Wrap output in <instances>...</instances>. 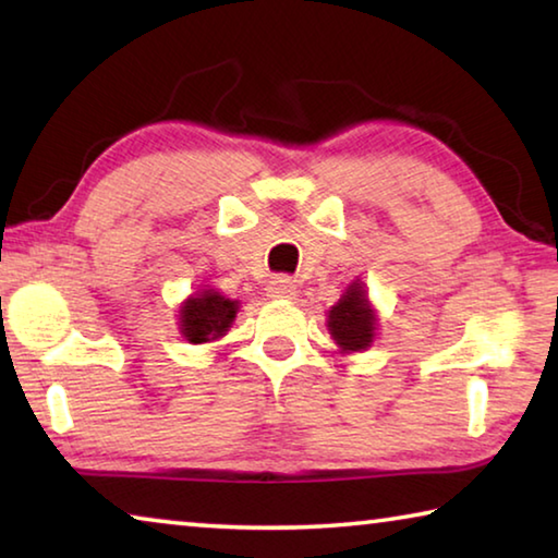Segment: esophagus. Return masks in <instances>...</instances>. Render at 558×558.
Here are the masks:
<instances>
[{"mask_svg": "<svg viewBox=\"0 0 558 558\" xmlns=\"http://www.w3.org/2000/svg\"><path fill=\"white\" fill-rule=\"evenodd\" d=\"M268 292H270V298H292L295 295V282H292L290 278H276V280H270Z\"/></svg>", "mask_w": 558, "mask_h": 558, "instance_id": "1", "label": "esophagus"}]
</instances>
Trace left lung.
Listing matches in <instances>:
<instances>
[{
    "label": "left lung",
    "instance_id": "8db88e82",
    "mask_svg": "<svg viewBox=\"0 0 558 558\" xmlns=\"http://www.w3.org/2000/svg\"><path fill=\"white\" fill-rule=\"evenodd\" d=\"M327 329L342 354L364 352L376 339L379 317L366 292V282H349L337 305L327 310Z\"/></svg>",
    "mask_w": 558,
    "mask_h": 558
}]
</instances>
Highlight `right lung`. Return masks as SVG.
I'll return each instance as SVG.
<instances>
[{"mask_svg":"<svg viewBox=\"0 0 558 558\" xmlns=\"http://www.w3.org/2000/svg\"><path fill=\"white\" fill-rule=\"evenodd\" d=\"M235 315H239V300L226 298L219 290L204 286L179 305V335L189 344L216 342L229 332Z\"/></svg>","mask_w":558,"mask_h":558,"instance_id":"right-lung-1","label":"right lung"}]
</instances>
